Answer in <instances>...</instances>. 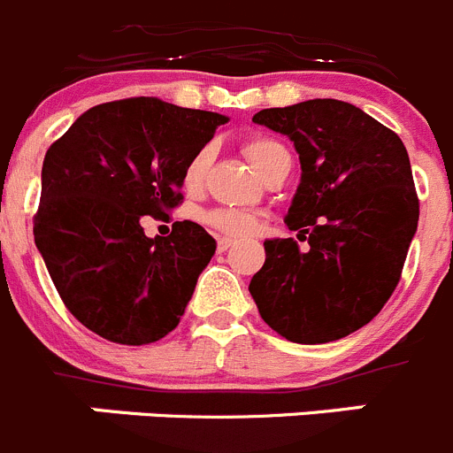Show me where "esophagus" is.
<instances>
[{"label": "esophagus", "instance_id": "obj_1", "mask_svg": "<svg viewBox=\"0 0 453 453\" xmlns=\"http://www.w3.org/2000/svg\"><path fill=\"white\" fill-rule=\"evenodd\" d=\"M230 246H232V239H227V236H219V239H217V250L219 252H226Z\"/></svg>", "mask_w": 453, "mask_h": 453}]
</instances>
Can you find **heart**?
I'll use <instances>...</instances> for the list:
<instances>
[{"label": "heart", "instance_id": "obj_1", "mask_svg": "<svg viewBox=\"0 0 453 453\" xmlns=\"http://www.w3.org/2000/svg\"><path fill=\"white\" fill-rule=\"evenodd\" d=\"M286 151V147L281 142L273 141V138L257 136L250 138L246 142V154L250 158V163L259 169V174L265 169V165L274 158L277 154ZM210 163H212V151L203 147L201 151L192 156V160L185 167L183 183L188 189L201 188L203 180H205L207 169H210ZM203 221L207 226H212L214 230L223 232V234L230 236H246L252 234L257 230V217L250 212H241V210H212L203 217Z\"/></svg>", "mask_w": 453, "mask_h": 453}]
</instances>
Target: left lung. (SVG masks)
Listing matches in <instances>:
<instances>
[{
	"label": "left lung",
	"instance_id": "obj_1",
	"mask_svg": "<svg viewBox=\"0 0 453 453\" xmlns=\"http://www.w3.org/2000/svg\"><path fill=\"white\" fill-rule=\"evenodd\" d=\"M252 122L295 142L302 180L286 226L264 241L250 281L259 315L297 344H326L369 324L403 274L418 230L411 163L398 134L355 104L317 98L264 109Z\"/></svg>",
	"mask_w": 453,
	"mask_h": 453
}]
</instances>
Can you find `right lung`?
<instances>
[{"label":"right lung","instance_id":"add662e5","mask_svg":"<svg viewBox=\"0 0 453 453\" xmlns=\"http://www.w3.org/2000/svg\"><path fill=\"white\" fill-rule=\"evenodd\" d=\"M226 122L127 98L91 107L49 147L33 234L62 302L88 331L141 346L179 326L217 241L194 221L150 239L141 219L167 217L183 201L185 167Z\"/></svg>","mask_w":453,"mask_h":453}]
</instances>
